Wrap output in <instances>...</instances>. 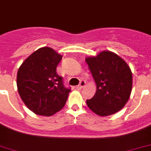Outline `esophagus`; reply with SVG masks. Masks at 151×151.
<instances>
[{"label":"esophagus","mask_w":151,"mask_h":151,"mask_svg":"<svg viewBox=\"0 0 151 151\" xmlns=\"http://www.w3.org/2000/svg\"><path fill=\"white\" fill-rule=\"evenodd\" d=\"M85 85H86V83H85V81H81L80 82V84L77 86V88H78V89H81L82 88L85 87Z\"/></svg>","instance_id":"1"}]
</instances>
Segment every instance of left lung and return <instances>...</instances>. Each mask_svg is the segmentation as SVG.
<instances>
[{
    "label": "left lung",
    "mask_w": 151,
    "mask_h": 151,
    "mask_svg": "<svg viewBox=\"0 0 151 151\" xmlns=\"http://www.w3.org/2000/svg\"><path fill=\"white\" fill-rule=\"evenodd\" d=\"M86 63L96 85V92L88 99V106L96 114L105 117L118 112L129 99L132 73L124 59L110 51L87 57Z\"/></svg>",
    "instance_id": "obj_1"
}]
</instances>
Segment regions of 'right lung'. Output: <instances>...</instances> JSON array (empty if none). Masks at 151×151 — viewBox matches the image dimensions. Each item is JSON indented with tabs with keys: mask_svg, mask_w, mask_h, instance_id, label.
I'll return each mask as SVG.
<instances>
[{
	"mask_svg": "<svg viewBox=\"0 0 151 151\" xmlns=\"http://www.w3.org/2000/svg\"><path fill=\"white\" fill-rule=\"evenodd\" d=\"M61 55L49 47L33 52L19 66L17 88L25 105L37 115L52 116L63 107L70 89L64 87L56 67Z\"/></svg>",
	"mask_w": 151,
	"mask_h": 151,
	"instance_id": "1",
	"label": "right lung"
}]
</instances>
